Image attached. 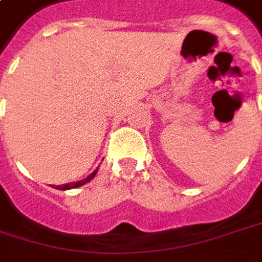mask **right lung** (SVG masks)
<instances>
[{
	"label": "right lung",
	"mask_w": 262,
	"mask_h": 262,
	"mask_svg": "<svg viewBox=\"0 0 262 262\" xmlns=\"http://www.w3.org/2000/svg\"><path fill=\"white\" fill-rule=\"evenodd\" d=\"M96 172H97V169H96L94 172H91V174L86 177V178H84V180H81V181H76V183H68V184H61V186H56L54 189H57V190H69V189H76V187H81V186H84L85 183H88V181H91V180L94 178V176H96Z\"/></svg>",
	"instance_id": "obj_1"
}]
</instances>
